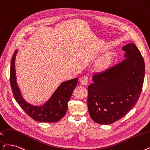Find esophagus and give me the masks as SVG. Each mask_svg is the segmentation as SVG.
<instances>
[{"label":"esophagus","instance_id":"1","mask_svg":"<svg viewBox=\"0 0 150 150\" xmlns=\"http://www.w3.org/2000/svg\"><path fill=\"white\" fill-rule=\"evenodd\" d=\"M80 83L83 85H87L88 83V77L85 75L82 76L80 79Z\"/></svg>","mask_w":150,"mask_h":150}]
</instances>
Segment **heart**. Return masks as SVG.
I'll return each mask as SVG.
<instances>
[{
    "instance_id": "b5f03b06",
    "label": "heart",
    "mask_w": 150,
    "mask_h": 150,
    "mask_svg": "<svg viewBox=\"0 0 150 150\" xmlns=\"http://www.w3.org/2000/svg\"><path fill=\"white\" fill-rule=\"evenodd\" d=\"M110 64H111V59H110L109 57H107L101 60L99 64H98V67L100 69H107L109 66Z\"/></svg>"
}]
</instances>
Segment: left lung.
<instances>
[{"instance_id": "8db88e82", "label": "left lung", "mask_w": 150, "mask_h": 150, "mask_svg": "<svg viewBox=\"0 0 150 150\" xmlns=\"http://www.w3.org/2000/svg\"><path fill=\"white\" fill-rule=\"evenodd\" d=\"M126 59L102 72L95 74L88 86L91 118L110 125L125 116L139 99L145 77V62L138 48L129 43L122 48Z\"/></svg>"}]
</instances>
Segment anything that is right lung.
<instances>
[{
  "mask_svg": "<svg viewBox=\"0 0 150 150\" xmlns=\"http://www.w3.org/2000/svg\"><path fill=\"white\" fill-rule=\"evenodd\" d=\"M18 50L12 56L10 80L14 97L24 111L31 118L39 122H55L59 121L66 115L68 102L78 83L77 78L62 82L49 100L42 105L35 106L25 101L21 95L16 82L15 58Z\"/></svg>",
  "mask_w": 150,
  "mask_h": 150,
  "instance_id": "1",
  "label": "right lung"
}]
</instances>
